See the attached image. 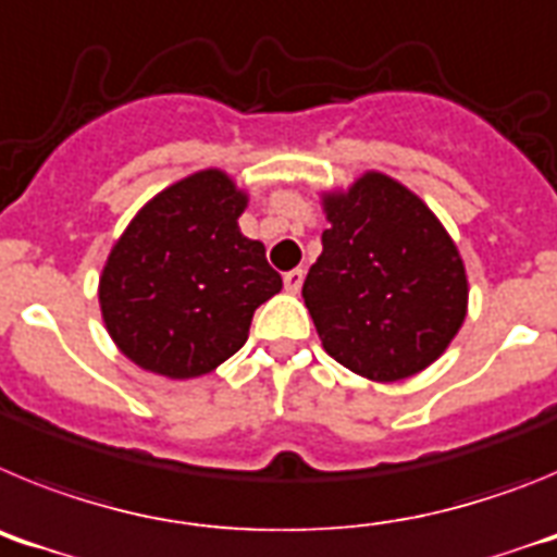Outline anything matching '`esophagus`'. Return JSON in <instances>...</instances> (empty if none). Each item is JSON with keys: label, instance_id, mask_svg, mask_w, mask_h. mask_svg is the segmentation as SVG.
<instances>
[{"label": "esophagus", "instance_id": "34e87169", "mask_svg": "<svg viewBox=\"0 0 557 557\" xmlns=\"http://www.w3.org/2000/svg\"><path fill=\"white\" fill-rule=\"evenodd\" d=\"M304 275H307V270L304 268H295V270H289V273H284V289H287V293H298V289H301V284H304Z\"/></svg>", "mask_w": 557, "mask_h": 557}]
</instances>
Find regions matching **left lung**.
Wrapping results in <instances>:
<instances>
[{"label": "left lung", "instance_id": "obj_1", "mask_svg": "<svg viewBox=\"0 0 557 557\" xmlns=\"http://www.w3.org/2000/svg\"><path fill=\"white\" fill-rule=\"evenodd\" d=\"M323 209L332 228L301 295L326 354L373 382L424 371L469 304L451 236L424 200L382 172L326 195Z\"/></svg>", "mask_w": 557, "mask_h": 557}]
</instances>
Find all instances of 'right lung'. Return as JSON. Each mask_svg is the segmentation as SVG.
Instances as JSON below:
<instances>
[{"mask_svg":"<svg viewBox=\"0 0 557 557\" xmlns=\"http://www.w3.org/2000/svg\"><path fill=\"white\" fill-rule=\"evenodd\" d=\"M245 203L225 172H195L159 191L113 245L100 278L102 321L139 368L170 379L214 371L282 289L264 245L236 225Z\"/></svg>","mask_w":557,"mask_h":557,"instance_id":"add662e5","label":"right lung"}]
</instances>
